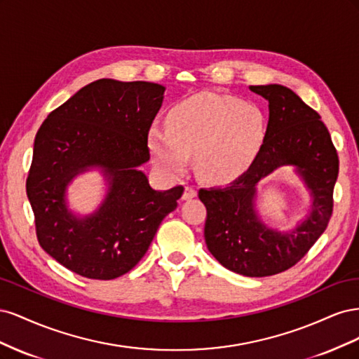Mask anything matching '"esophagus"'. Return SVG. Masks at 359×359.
Listing matches in <instances>:
<instances>
[{"label": "esophagus", "mask_w": 359, "mask_h": 359, "mask_svg": "<svg viewBox=\"0 0 359 359\" xmlns=\"http://www.w3.org/2000/svg\"><path fill=\"white\" fill-rule=\"evenodd\" d=\"M196 196H198V190L193 186H186V189H184V193H182V199L189 201V199H193Z\"/></svg>", "instance_id": "obj_1"}]
</instances>
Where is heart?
<instances>
[{"label":"heart","mask_w":359,"mask_h":359,"mask_svg":"<svg viewBox=\"0 0 359 359\" xmlns=\"http://www.w3.org/2000/svg\"><path fill=\"white\" fill-rule=\"evenodd\" d=\"M168 126H153L148 133L157 166L178 175L196 154L199 175L212 182L243 175L268 135L266 116L259 106L215 93H201L177 104L168 115Z\"/></svg>","instance_id":"1"}]
</instances>
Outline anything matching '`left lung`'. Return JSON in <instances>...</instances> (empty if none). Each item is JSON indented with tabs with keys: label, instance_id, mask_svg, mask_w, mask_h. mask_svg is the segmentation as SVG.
<instances>
[{
	"label": "left lung",
	"instance_id": "left-lung-1",
	"mask_svg": "<svg viewBox=\"0 0 359 359\" xmlns=\"http://www.w3.org/2000/svg\"><path fill=\"white\" fill-rule=\"evenodd\" d=\"M268 100L266 140L252 166L226 187L201 189L206 206L205 243L236 274L268 277L292 268L327 229L332 215L339 156L320 115L283 85H252ZM281 165H295L312 194V211L289 233L259 222L254 210L257 184Z\"/></svg>",
	"mask_w": 359,
	"mask_h": 359
}]
</instances>
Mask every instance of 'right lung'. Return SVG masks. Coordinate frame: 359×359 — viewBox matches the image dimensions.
Listing matches in <instances>:
<instances>
[{"instance_id":"right-lung-1","label":"right lung","mask_w":359,"mask_h":359,"mask_svg":"<svg viewBox=\"0 0 359 359\" xmlns=\"http://www.w3.org/2000/svg\"><path fill=\"white\" fill-rule=\"evenodd\" d=\"M165 86L153 82H91L52 111L36 135L27 196L39 244L86 278L114 280L135 268L184 187L151 189L139 166L149 160L148 133ZM99 165L110 182L101 208L81 219L65 203L78 172Z\"/></svg>"}]
</instances>
